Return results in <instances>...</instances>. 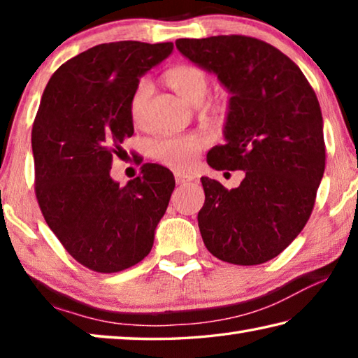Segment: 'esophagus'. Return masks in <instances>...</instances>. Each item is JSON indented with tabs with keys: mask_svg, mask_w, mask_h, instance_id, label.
I'll return each mask as SVG.
<instances>
[{
	"mask_svg": "<svg viewBox=\"0 0 358 358\" xmlns=\"http://www.w3.org/2000/svg\"><path fill=\"white\" fill-rule=\"evenodd\" d=\"M194 177L189 173H181V172H177L175 173V181H177V185H186L187 181H192Z\"/></svg>",
	"mask_w": 358,
	"mask_h": 358,
	"instance_id": "esophagus-1",
	"label": "esophagus"
}]
</instances>
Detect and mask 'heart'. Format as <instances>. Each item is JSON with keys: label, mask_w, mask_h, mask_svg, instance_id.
Returning a JSON list of instances; mask_svg holds the SVG:
<instances>
[{"label": "heart", "mask_w": 358, "mask_h": 358, "mask_svg": "<svg viewBox=\"0 0 358 358\" xmlns=\"http://www.w3.org/2000/svg\"><path fill=\"white\" fill-rule=\"evenodd\" d=\"M166 82L175 90L181 98L199 104L208 92V76L202 68L194 64H178L166 72ZM151 96V85L141 80L132 90L129 98V117L136 126H142L147 113L148 101ZM205 141L199 136H178L166 137L157 141L153 147V157L161 164L186 171L196 162Z\"/></svg>", "instance_id": "obj_1"}]
</instances>
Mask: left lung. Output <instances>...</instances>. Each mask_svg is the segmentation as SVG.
Segmentation results:
<instances>
[{"mask_svg":"<svg viewBox=\"0 0 358 358\" xmlns=\"http://www.w3.org/2000/svg\"><path fill=\"white\" fill-rule=\"evenodd\" d=\"M175 45L230 93L226 142L208 151V166L245 172L234 189L201 178L203 243L224 262L264 264L296 238L316 202L325 171L316 93L292 59L256 38L211 36Z\"/></svg>","mask_w":358,"mask_h":358,"instance_id":"obj_1","label":"left lung"}]
</instances>
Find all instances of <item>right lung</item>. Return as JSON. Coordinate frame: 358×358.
I'll return each mask as SVG.
<instances>
[{
	"mask_svg": "<svg viewBox=\"0 0 358 358\" xmlns=\"http://www.w3.org/2000/svg\"><path fill=\"white\" fill-rule=\"evenodd\" d=\"M172 50V42L99 44L59 66L42 94L31 131L36 197L64 250L98 273L148 256L173 192V173L151 162L124 186L110 177L134 134L132 90Z\"/></svg>",
	"mask_w": 358,
	"mask_h": 358,
	"instance_id": "right-lung-1",
	"label": "right lung"
}]
</instances>
